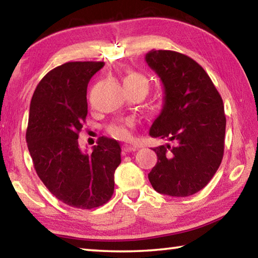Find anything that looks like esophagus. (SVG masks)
Listing matches in <instances>:
<instances>
[{
	"label": "esophagus",
	"mask_w": 258,
	"mask_h": 258,
	"mask_svg": "<svg viewBox=\"0 0 258 258\" xmlns=\"http://www.w3.org/2000/svg\"><path fill=\"white\" fill-rule=\"evenodd\" d=\"M138 148L135 146H131V145H124L123 146V151L124 152H133V151H137Z\"/></svg>",
	"instance_id": "34e87169"
}]
</instances>
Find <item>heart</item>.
I'll use <instances>...</instances> for the list:
<instances>
[{"label": "heart", "mask_w": 258, "mask_h": 258, "mask_svg": "<svg viewBox=\"0 0 258 258\" xmlns=\"http://www.w3.org/2000/svg\"><path fill=\"white\" fill-rule=\"evenodd\" d=\"M124 85H135L141 86L148 91V81L146 77H143L141 74L137 72H128L123 78ZM134 126L132 120H126L124 123L112 124L107 128V132L111 135L112 138L118 140H127L131 137V130Z\"/></svg>", "instance_id": "b5f03b06"}]
</instances>
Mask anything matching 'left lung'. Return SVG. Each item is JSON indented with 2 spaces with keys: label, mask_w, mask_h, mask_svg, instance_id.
<instances>
[{
  "label": "left lung",
  "mask_w": 258,
  "mask_h": 258,
  "mask_svg": "<svg viewBox=\"0 0 258 258\" xmlns=\"http://www.w3.org/2000/svg\"><path fill=\"white\" fill-rule=\"evenodd\" d=\"M146 61L165 91L164 107L149 134L174 142L152 149L158 160L148 177L159 194L187 197L208 184L223 159V100L208 74L190 56L151 50Z\"/></svg>",
  "instance_id": "1"
}]
</instances>
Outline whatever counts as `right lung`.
<instances>
[{
  "label": "right lung",
  "mask_w": 258,
  "mask_h": 258,
  "mask_svg": "<svg viewBox=\"0 0 258 258\" xmlns=\"http://www.w3.org/2000/svg\"><path fill=\"white\" fill-rule=\"evenodd\" d=\"M102 61H74L52 69L38 83L29 108L26 141L34 168L55 198L80 209L100 207L115 189L120 146L101 137L92 154L78 147L87 116V84Z\"/></svg>",
  "instance_id": "add662e5"
}]
</instances>
